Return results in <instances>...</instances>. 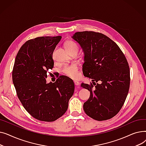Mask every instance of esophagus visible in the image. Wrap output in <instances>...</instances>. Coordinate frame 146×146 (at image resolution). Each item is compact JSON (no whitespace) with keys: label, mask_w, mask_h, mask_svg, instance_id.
I'll return each instance as SVG.
<instances>
[{"label":"esophagus","mask_w":146,"mask_h":146,"mask_svg":"<svg viewBox=\"0 0 146 146\" xmlns=\"http://www.w3.org/2000/svg\"><path fill=\"white\" fill-rule=\"evenodd\" d=\"M74 85H75L76 86H79V82H78V81H74Z\"/></svg>","instance_id":"1"}]
</instances>
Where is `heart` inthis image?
Listing matches in <instances>:
<instances>
[{"mask_svg":"<svg viewBox=\"0 0 146 146\" xmlns=\"http://www.w3.org/2000/svg\"><path fill=\"white\" fill-rule=\"evenodd\" d=\"M64 46L69 53L74 51L78 52V45L73 41H67L64 44ZM63 72L67 76H68V77L73 79L77 78L79 76V69L78 66L75 64L64 67L63 69Z\"/></svg>","mask_w":146,"mask_h":146,"instance_id":"heart-1","label":"heart"}]
</instances>
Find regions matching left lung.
<instances>
[{"label":"left lung","mask_w":146,"mask_h":146,"mask_svg":"<svg viewBox=\"0 0 146 146\" xmlns=\"http://www.w3.org/2000/svg\"><path fill=\"white\" fill-rule=\"evenodd\" d=\"M85 57L83 74L92 79L90 85L81 86L90 91L83 110L97 121L113 117L123 106L129 88L128 61L118 45L105 35L94 31L76 33L73 36Z\"/></svg>","instance_id":"8db88e82"}]
</instances>
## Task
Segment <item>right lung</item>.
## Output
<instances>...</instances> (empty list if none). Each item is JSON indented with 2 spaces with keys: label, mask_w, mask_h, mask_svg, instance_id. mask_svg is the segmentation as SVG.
<instances>
[{
  "label": "right lung",
  "mask_w": 146,
  "mask_h": 146,
  "mask_svg": "<svg viewBox=\"0 0 146 146\" xmlns=\"http://www.w3.org/2000/svg\"><path fill=\"white\" fill-rule=\"evenodd\" d=\"M61 36H40L19 49L12 71L17 96L26 111L42 121H54L66 112L74 90L73 81L60 76L47 83V72L54 67L52 53Z\"/></svg>",
  "instance_id": "obj_1"
}]
</instances>
